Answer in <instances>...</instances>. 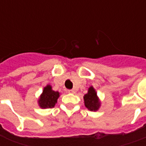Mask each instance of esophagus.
Masks as SVG:
<instances>
[{
	"instance_id": "obj_1",
	"label": "esophagus",
	"mask_w": 146,
	"mask_h": 146,
	"mask_svg": "<svg viewBox=\"0 0 146 146\" xmlns=\"http://www.w3.org/2000/svg\"><path fill=\"white\" fill-rule=\"evenodd\" d=\"M68 93H72V94H74L75 93V91L74 90H68Z\"/></svg>"
}]
</instances>
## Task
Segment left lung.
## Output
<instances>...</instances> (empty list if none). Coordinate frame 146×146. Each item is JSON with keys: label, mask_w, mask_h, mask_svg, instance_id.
Wrapping results in <instances>:
<instances>
[{"label": "left lung", "mask_w": 146, "mask_h": 146, "mask_svg": "<svg viewBox=\"0 0 146 146\" xmlns=\"http://www.w3.org/2000/svg\"><path fill=\"white\" fill-rule=\"evenodd\" d=\"M84 105L91 111H97L100 107V101L93 87H90L88 92L84 96Z\"/></svg>", "instance_id": "left-lung-1"}]
</instances>
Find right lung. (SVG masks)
Listing matches in <instances>:
<instances>
[{
	"instance_id": "right-lung-1",
	"label": "right lung",
	"mask_w": 146,
	"mask_h": 146,
	"mask_svg": "<svg viewBox=\"0 0 146 146\" xmlns=\"http://www.w3.org/2000/svg\"><path fill=\"white\" fill-rule=\"evenodd\" d=\"M59 97V92H54L52 90L51 85L46 86L44 88L43 92L38 100L39 106L42 109H50L54 106Z\"/></svg>"
}]
</instances>
